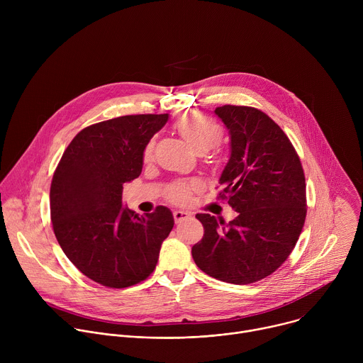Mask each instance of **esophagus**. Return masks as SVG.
<instances>
[{"mask_svg": "<svg viewBox=\"0 0 363 363\" xmlns=\"http://www.w3.org/2000/svg\"><path fill=\"white\" fill-rule=\"evenodd\" d=\"M189 218H191V214L186 213V211H181V210L179 211H174V220H175L177 224H179L182 221H186Z\"/></svg>", "mask_w": 363, "mask_h": 363, "instance_id": "34e87169", "label": "esophagus"}]
</instances>
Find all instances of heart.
I'll use <instances>...</instances> for the list:
<instances>
[{"label": "heart", "instance_id": "1", "mask_svg": "<svg viewBox=\"0 0 363 363\" xmlns=\"http://www.w3.org/2000/svg\"><path fill=\"white\" fill-rule=\"evenodd\" d=\"M177 129L184 136V139L198 152L210 150L220 142L223 136L221 126L216 121L198 113H189L179 118L177 121ZM153 146H155V142L153 139H150L143 149V158L146 161L150 160L152 157ZM194 186H198V181H192L189 184L178 182L174 186H171V191H169L171 198L177 202H185L189 199L191 189Z\"/></svg>", "mask_w": 363, "mask_h": 363}]
</instances>
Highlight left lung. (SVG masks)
Masks as SVG:
<instances>
[{"instance_id": "left-lung-1", "label": "left lung", "mask_w": 363, "mask_h": 363, "mask_svg": "<svg viewBox=\"0 0 363 363\" xmlns=\"http://www.w3.org/2000/svg\"><path fill=\"white\" fill-rule=\"evenodd\" d=\"M216 115L231 139L220 198L238 214L228 224L196 214L203 237L192 258L217 280L250 284L274 273L298 240L307 213L304 172L291 142L264 112L225 105Z\"/></svg>"}]
</instances>
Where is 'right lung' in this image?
<instances>
[{
  "mask_svg": "<svg viewBox=\"0 0 363 363\" xmlns=\"http://www.w3.org/2000/svg\"><path fill=\"white\" fill-rule=\"evenodd\" d=\"M169 115H129L80 130L50 186L56 238L89 279L111 289L145 280L174 228L167 206L139 216L122 203L123 185L142 172L143 149Z\"/></svg>",
  "mask_w": 363,
  "mask_h": 363,
  "instance_id": "add662e5",
  "label": "right lung"
}]
</instances>
